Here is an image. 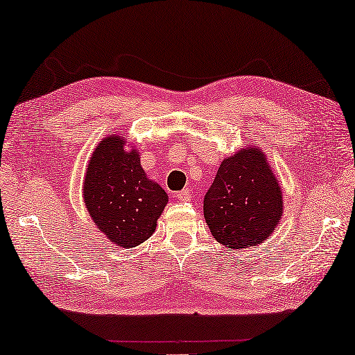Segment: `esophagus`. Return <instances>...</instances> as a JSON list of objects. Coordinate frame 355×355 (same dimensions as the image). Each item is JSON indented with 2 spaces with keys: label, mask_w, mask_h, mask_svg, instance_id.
Segmentation results:
<instances>
[{
  "label": "esophagus",
  "mask_w": 355,
  "mask_h": 355,
  "mask_svg": "<svg viewBox=\"0 0 355 355\" xmlns=\"http://www.w3.org/2000/svg\"><path fill=\"white\" fill-rule=\"evenodd\" d=\"M175 196H177L178 200L188 202V200H191V189H189V188H184V189H182V191H178V193H177Z\"/></svg>",
  "instance_id": "1"
}]
</instances>
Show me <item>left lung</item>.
I'll list each match as a JSON object with an SVG mask.
<instances>
[{
	"label": "left lung",
	"instance_id": "8db88e82",
	"mask_svg": "<svg viewBox=\"0 0 355 355\" xmlns=\"http://www.w3.org/2000/svg\"><path fill=\"white\" fill-rule=\"evenodd\" d=\"M283 198L278 180L259 148L223 161L204 198V216L219 243L239 250L262 243L275 230Z\"/></svg>",
	"mask_w": 355,
	"mask_h": 355
}]
</instances>
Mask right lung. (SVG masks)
<instances>
[{"instance_id": "add662e5", "label": "right lung", "mask_w": 355, "mask_h": 355, "mask_svg": "<svg viewBox=\"0 0 355 355\" xmlns=\"http://www.w3.org/2000/svg\"><path fill=\"white\" fill-rule=\"evenodd\" d=\"M83 199L96 227L121 248L147 240L167 204L164 189L147 178L136 150H123L120 136L104 139L94 150Z\"/></svg>"}]
</instances>
